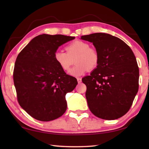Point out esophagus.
<instances>
[{
    "label": "esophagus",
    "mask_w": 149,
    "mask_h": 149,
    "mask_svg": "<svg viewBox=\"0 0 149 149\" xmlns=\"http://www.w3.org/2000/svg\"><path fill=\"white\" fill-rule=\"evenodd\" d=\"M77 82H78V83H79H79H81V81H82L81 78L78 77V78H77Z\"/></svg>",
    "instance_id": "1"
}]
</instances>
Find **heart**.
I'll return each instance as SVG.
<instances>
[{
  "label": "heart",
  "instance_id": "1",
  "mask_svg": "<svg viewBox=\"0 0 149 149\" xmlns=\"http://www.w3.org/2000/svg\"><path fill=\"white\" fill-rule=\"evenodd\" d=\"M66 52L58 50L54 53V60L63 70L68 72L75 60V65L70 75L80 76L88 70H92L99 64V56L97 51L90 48L89 43L84 41L76 40L68 44L65 47Z\"/></svg>",
  "mask_w": 149,
  "mask_h": 149
}]
</instances>
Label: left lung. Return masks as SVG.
<instances>
[{
    "label": "left lung",
    "instance_id": "1",
    "mask_svg": "<svg viewBox=\"0 0 149 149\" xmlns=\"http://www.w3.org/2000/svg\"><path fill=\"white\" fill-rule=\"evenodd\" d=\"M81 38L93 43L99 56L97 68L82 79L89 109L100 118H120L131 108L138 91L139 68L134 53L123 41L109 34Z\"/></svg>",
    "mask_w": 149,
    "mask_h": 149
}]
</instances>
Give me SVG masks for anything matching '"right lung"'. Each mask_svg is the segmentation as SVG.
<instances>
[{"mask_svg": "<svg viewBox=\"0 0 149 149\" xmlns=\"http://www.w3.org/2000/svg\"><path fill=\"white\" fill-rule=\"evenodd\" d=\"M74 38L40 34L18 54L13 70L17 100L33 118L48 122L66 111L65 95L74 90L77 81L60 68L54 56L59 46Z\"/></svg>", "mask_w": 149, "mask_h": 149, "instance_id": "right-lung-1", "label": "right lung"}]
</instances>
